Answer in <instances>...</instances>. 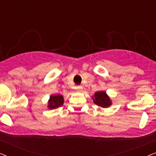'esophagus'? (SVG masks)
<instances>
[{"mask_svg":"<svg viewBox=\"0 0 156 156\" xmlns=\"http://www.w3.org/2000/svg\"><path fill=\"white\" fill-rule=\"evenodd\" d=\"M83 89V87L82 86H78L77 87V91H80V92H82Z\"/></svg>","mask_w":156,"mask_h":156,"instance_id":"esophagus-1","label":"esophagus"}]
</instances>
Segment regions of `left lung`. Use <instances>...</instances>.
Returning a JSON list of instances; mask_svg holds the SVG:
<instances>
[{"label":"left lung","instance_id":"left-lung-1","mask_svg":"<svg viewBox=\"0 0 156 156\" xmlns=\"http://www.w3.org/2000/svg\"><path fill=\"white\" fill-rule=\"evenodd\" d=\"M94 103L102 108H108L112 106V101L105 91H98L95 92L94 96L91 97Z\"/></svg>","mask_w":156,"mask_h":156}]
</instances>
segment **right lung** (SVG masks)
I'll return each instance as SVG.
<instances>
[{"instance_id": "right-lung-1", "label": "right lung", "mask_w": 156, "mask_h": 156, "mask_svg": "<svg viewBox=\"0 0 156 156\" xmlns=\"http://www.w3.org/2000/svg\"><path fill=\"white\" fill-rule=\"evenodd\" d=\"M48 108L49 109H55V108L62 106L64 104V97L62 95H51L48 101Z\"/></svg>"}]
</instances>
